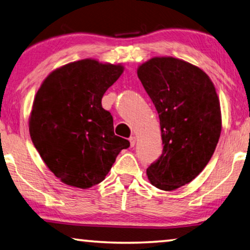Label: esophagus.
Instances as JSON below:
<instances>
[{
	"mask_svg": "<svg viewBox=\"0 0 250 250\" xmlns=\"http://www.w3.org/2000/svg\"><path fill=\"white\" fill-rule=\"evenodd\" d=\"M129 141H130V146H134V145H136V137H130L129 138Z\"/></svg>",
	"mask_w": 250,
	"mask_h": 250,
	"instance_id": "34e87169",
	"label": "esophagus"
}]
</instances>
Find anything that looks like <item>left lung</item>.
<instances>
[{"mask_svg": "<svg viewBox=\"0 0 250 250\" xmlns=\"http://www.w3.org/2000/svg\"><path fill=\"white\" fill-rule=\"evenodd\" d=\"M138 77L159 114L164 145L146 175L154 187L171 191L195 179L212 157L221 132L219 99L203 70L176 58L150 59Z\"/></svg>", "mask_w": 250, "mask_h": 250, "instance_id": "1", "label": "left lung"}]
</instances>
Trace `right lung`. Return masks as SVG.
<instances>
[{
    "instance_id": "obj_1",
    "label": "right lung",
    "mask_w": 250,
    "mask_h": 250,
    "mask_svg": "<svg viewBox=\"0 0 250 250\" xmlns=\"http://www.w3.org/2000/svg\"><path fill=\"white\" fill-rule=\"evenodd\" d=\"M124 72L120 64L91 59L51 72L34 98L31 139L55 177L86 189L104 180L130 142L113 131V118L102 108L105 91Z\"/></svg>"
}]
</instances>
